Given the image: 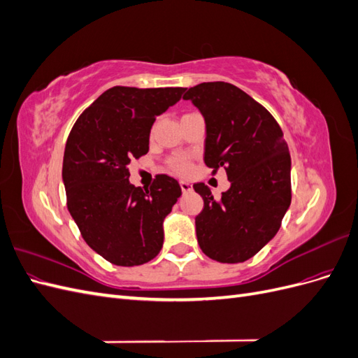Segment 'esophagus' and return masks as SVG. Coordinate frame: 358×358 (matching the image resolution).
<instances>
[{"label":"esophagus","instance_id":"34e87169","mask_svg":"<svg viewBox=\"0 0 358 358\" xmlns=\"http://www.w3.org/2000/svg\"><path fill=\"white\" fill-rule=\"evenodd\" d=\"M179 185H180L182 192H189V191L192 189V185H191L189 182H187V180H180V182H179Z\"/></svg>","mask_w":358,"mask_h":358}]
</instances>
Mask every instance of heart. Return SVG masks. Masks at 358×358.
Masks as SVG:
<instances>
[{
	"mask_svg": "<svg viewBox=\"0 0 358 358\" xmlns=\"http://www.w3.org/2000/svg\"><path fill=\"white\" fill-rule=\"evenodd\" d=\"M169 167L176 173H180V175H187L191 170V162L185 157H173L169 159Z\"/></svg>",
	"mask_w": 358,
	"mask_h": 358,
	"instance_id": "heart-1",
	"label": "heart"
}]
</instances>
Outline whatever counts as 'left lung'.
<instances>
[{
    "instance_id": "obj_1",
    "label": "left lung",
    "mask_w": 358,
    "mask_h": 358,
    "mask_svg": "<svg viewBox=\"0 0 358 358\" xmlns=\"http://www.w3.org/2000/svg\"><path fill=\"white\" fill-rule=\"evenodd\" d=\"M206 121L204 164L225 170L231 187L213 197L204 183L192 188L204 208L196 216L201 251L220 263H243L278 233L291 203V158L276 119L252 96L225 82L189 88Z\"/></svg>"
}]
</instances>
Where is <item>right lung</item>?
Returning a JSON list of instances; mask_svg holds the SVG:
<instances>
[{
  "mask_svg": "<svg viewBox=\"0 0 358 358\" xmlns=\"http://www.w3.org/2000/svg\"><path fill=\"white\" fill-rule=\"evenodd\" d=\"M183 92L113 86L82 112L69 134L62 162L67 208L83 241L112 264L140 266L161 251L162 221L180 185L157 175L148 189L134 187L128 166L148 154L157 116Z\"/></svg>",
  "mask_w": 358,
  "mask_h": 358,
  "instance_id": "add662e5",
  "label": "right lung"
}]
</instances>
